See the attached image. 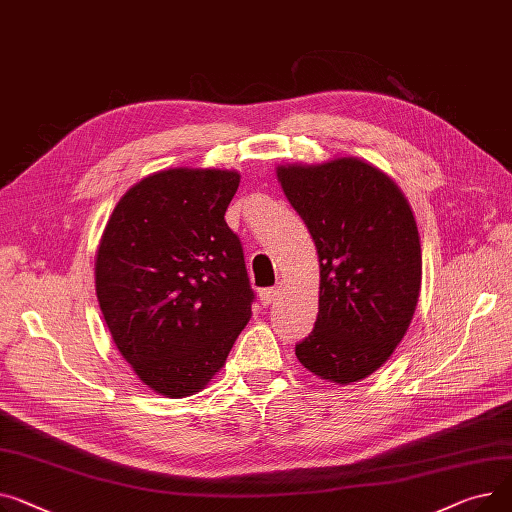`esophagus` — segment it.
Returning <instances> with one entry per match:
<instances>
[{
    "instance_id": "esophagus-1",
    "label": "esophagus",
    "mask_w": 512,
    "mask_h": 512,
    "mask_svg": "<svg viewBox=\"0 0 512 512\" xmlns=\"http://www.w3.org/2000/svg\"><path fill=\"white\" fill-rule=\"evenodd\" d=\"M277 299H279V287H268V289H262V291H260V302H262V306L275 304Z\"/></svg>"
}]
</instances>
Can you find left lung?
I'll list each match as a JSON object with an SVG mask.
<instances>
[{"label":"left lung","instance_id":"8db88e82","mask_svg":"<svg viewBox=\"0 0 512 512\" xmlns=\"http://www.w3.org/2000/svg\"><path fill=\"white\" fill-rule=\"evenodd\" d=\"M277 175L320 260L318 318L295 355L324 380H362L401 343L417 306L422 248L409 202L359 159L279 167Z\"/></svg>","mask_w":512,"mask_h":512}]
</instances>
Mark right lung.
<instances>
[{
  "label": "right lung",
  "instance_id": "1",
  "mask_svg": "<svg viewBox=\"0 0 512 512\" xmlns=\"http://www.w3.org/2000/svg\"><path fill=\"white\" fill-rule=\"evenodd\" d=\"M239 175L169 169L117 202L97 252L99 306L138 378L171 399L198 393L256 299L244 248L225 223Z\"/></svg>",
  "mask_w": 512,
  "mask_h": 512
}]
</instances>
